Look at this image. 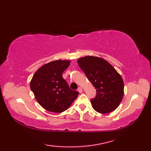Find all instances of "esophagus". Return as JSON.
<instances>
[{
	"label": "esophagus",
	"instance_id": "esophagus-1",
	"mask_svg": "<svg viewBox=\"0 0 151 151\" xmlns=\"http://www.w3.org/2000/svg\"><path fill=\"white\" fill-rule=\"evenodd\" d=\"M78 91L79 93H82V88L81 87H79V88H78Z\"/></svg>",
	"mask_w": 151,
	"mask_h": 151
}]
</instances>
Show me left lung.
<instances>
[{
    "mask_svg": "<svg viewBox=\"0 0 151 151\" xmlns=\"http://www.w3.org/2000/svg\"><path fill=\"white\" fill-rule=\"evenodd\" d=\"M81 69L94 86L97 95L91 99L92 106L101 114L115 110L123 99L124 82L110 63L99 57L87 56L78 59Z\"/></svg>",
    "mask_w": 151,
    "mask_h": 151,
    "instance_id": "1",
    "label": "left lung"
}]
</instances>
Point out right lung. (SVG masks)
I'll return each mask as SVG.
<instances>
[{
    "instance_id": "1",
    "label": "right lung",
    "mask_w": 151,
    "mask_h": 151,
    "mask_svg": "<svg viewBox=\"0 0 151 151\" xmlns=\"http://www.w3.org/2000/svg\"><path fill=\"white\" fill-rule=\"evenodd\" d=\"M70 65L69 60H58L45 64L34 73L30 89L41 106L46 110L61 113L77 98L79 93L72 90L62 77Z\"/></svg>"
}]
</instances>
